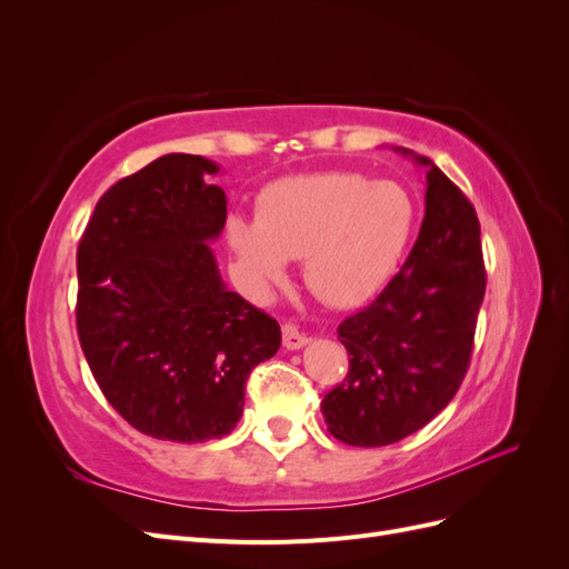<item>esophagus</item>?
Wrapping results in <instances>:
<instances>
[{
  "label": "esophagus",
  "mask_w": 569,
  "mask_h": 569,
  "mask_svg": "<svg viewBox=\"0 0 569 569\" xmlns=\"http://www.w3.org/2000/svg\"><path fill=\"white\" fill-rule=\"evenodd\" d=\"M282 343H284V349L297 351V349L306 347L308 337L299 330V327H297L295 322H284V325H282Z\"/></svg>",
  "instance_id": "esophagus-1"
}]
</instances>
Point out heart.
<instances>
[{
    "label": "heart",
    "instance_id": "heart-1",
    "mask_svg": "<svg viewBox=\"0 0 569 569\" xmlns=\"http://www.w3.org/2000/svg\"><path fill=\"white\" fill-rule=\"evenodd\" d=\"M416 201L393 180L332 173L297 176L268 184L256 220L234 216L228 239L249 287L268 297L287 280V261H303V282L335 308L368 301L403 258Z\"/></svg>",
    "mask_w": 569,
    "mask_h": 569
}]
</instances>
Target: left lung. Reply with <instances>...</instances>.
Returning <instances> with one entry per match:
<instances>
[{"label": "left lung", "instance_id": "8db88e82", "mask_svg": "<svg viewBox=\"0 0 569 569\" xmlns=\"http://www.w3.org/2000/svg\"><path fill=\"white\" fill-rule=\"evenodd\" d=\"M412 159L427 168L420 234L382 295L339 325L349 372L320 403L330 435L363 449L406 439L449 406L487 289L475 206L427 157Z\"/></svg>", "mask_w": 569, "mask_h": 569}]
</instances>
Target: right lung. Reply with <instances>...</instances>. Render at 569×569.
<instances>
[{"instance_id": "right-lung-1", "label": "right lung", "mask_w": 569, "mask_h": 569, "mask_svg": "<svg viewBox=\"0 0 569 569\" xmlns=\"http://www.w3.org/2000/svg\"><path fill=\"white\" fill-rule=\"evenodd\" d=\"M218 166L166 153L118 180L78 244V337L107 401L137 432L201 443L242 418L251 370L280 349L274 318L220 280L209 242L228 199Z\"/></svg>"}]
</instances>
